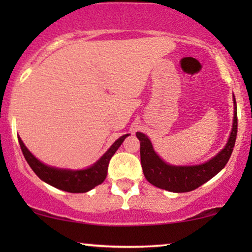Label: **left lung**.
<instances>
[{"label": "left lung", "mask_w": 252, "mask_h": 252, "mask_svg": "<svg viewBox=\"0 0 252 252\" xmlns=\"http://www.w3.org/2000/svg\"><path fill=\"white\" fill-rule=\"evenodd\" d=\"M234 101V118L232 132L229 134L228 141L223 149L219 151L215 157L205 163L198 165H177L167 164L158 156L155 151L153 143L146 134L137 132L136 136L140 140V155L141 165H142L143 174L151 185L160 189L173 192H187L198 188L205 184L210 179L225 167L229 160L233 148L235 146L237 134V108L235 96L233 95Z\"/></svg>", "instance_id": "1"}]
</instances>
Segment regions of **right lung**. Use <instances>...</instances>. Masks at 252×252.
I'll return each mask as SVG.
<instances>
[{
    "label": "right lung",
    "mask_w": 252,
    "mask_h": 252,
    "mask_svg": "<svg viewBox=\"0 0 252 252\" xmlns=\"http://www.w3.org/2000/svg\"><path fill=\"white\" fill-rule=\"evenodd\" d=\"M128 135L129 134H125L120 136L96 163L84 170H68L46 165L27 149L19 136L18 141L26 161L41 180L64 191L87 192L105 180L110 159Z\"/></svg>",
    "instance_id": "obj_1"
}]
</instances>
